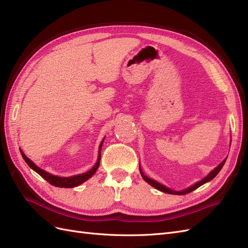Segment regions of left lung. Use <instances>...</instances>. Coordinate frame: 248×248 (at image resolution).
I'll return each mask as SVG.
<instances>
[{
	"label": "left lung",
	"mask_w": 248,
	"mask_h": 248,
	"mask_svg": "<svg viewBox=\"0 0 248 248\" xmlns=\"http://www.w3.org/2000/svg\"><path fill=\"white\" fill-rule=\"evenodd\" d=\"M226 160H227V159H224L221 163H219L218 166H217V167H216V168H215L211 172H209V175H208V176H206L204 179H202L201 181H199L198 183L193 184L192 186L188 187V188H186V189L181 190V191H175V190H171V189L168 188V187H166L164 185H162V184L158 183L157 181H155V180L148 178V177L144 174V172L141 171V170H140V176L142 177V179H144L145 181H146L148 184H150L151 186H153L154 188L158 189V190H160V191H162V192H166V193H170V194H179V196H181V194L189 193V192L193 191L194 189H197L198 187L202 186V184H205V183H207V182H209V181H211V180H212V179H214V178H215V176H216L217 174H218V172L220 171V170L222 169L223 164H224V162H226Z\"/></svg>",
	"instance_id": "left-lung-1"
}]
</instances>
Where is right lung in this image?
<instances>
[{
    "label": "right lung",
    "mask_w": 248,
    "mask_h": 248,
    "mask_svg": "<svg viewBox=\"0 0 248 248\" xmlns=\"http://www.w3.org/2000/svg\"><path fill=\"white\" fill-rule=\"evenodd\" d=\"M103 140L101 141V144L99 146V152H98V158H97V161L95 163V166L86 172H84V174H80V175H76V176H71V177H59V176H55V175H51L49 174V172L46 171L44 170L40 169L39 167H37L36 164L31 160L29 159L28 157L25 155V153L21 151L20 150V154L22 156V158L25 159V161L28 163V166L31 168L32 170H34L36 172H38V174L43 178L46 179V181L54 185L56 187H65V188H72V187H76V186H78L80 185L81 183H84L85 181H87L88 179L91 178L95 172L97 170V169L99 168V164H100V157H101V147H102V144H103Z\"/></svg>",
    "instance_id": "right-lung-1"
}]
</instances>
